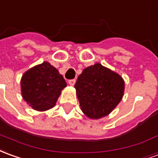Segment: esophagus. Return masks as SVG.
<instances>
[{"label":"esophagus","mask_w":158,"mask_h":158,"mask_svg":"<svg viewBox=\"0 0 158 158\" xmlns=\"http://www.w3.org/2000/svg\"><path fill=\"white\" fill-rule=\"evenodd\" d=\"M76 82V79H69L68 80V83H69V85H74V84Z\"/></svg>","instance_id":"1"}]
</instances>
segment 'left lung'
<instances>
[{
  "instance_id": "left-lung-1",
  "label": "left lung",
  "mask_w": 158,
  "mask_h": 158,
  "mask_svg": "<svg viewBox=\"0 0 158 158\" xmlns=\"http://www.w3.org/2000/svg\"><path fill=\"white\" fill-rule=\"evenodd\" d=\"M124 86L121 76L100 63L84 69L74 85L81 110L91 119L109 114L121 102Z\"/></svg>"
}]
</instances>
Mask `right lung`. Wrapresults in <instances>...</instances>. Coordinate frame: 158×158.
Here are the masks:
<instances>
[{
	"label": "right lung",
	"mask_w": 158,
	"mask_h": 158,
	"mask_svg": "<svg viewBox=\"0 0 158 158\" xmlns=\"http://www.w3.org/2000/svg\"><path fill=\"white\" fill-rule=\"evenodd\" d=\"M66 86L63 76L46 61L31 68L21 79L24 100L39 111L49 110L56 105L60 91Z\"/></svg>",
	"instance_id": "obj_1"
}]
</instances>
